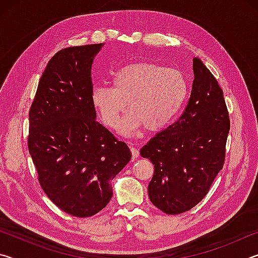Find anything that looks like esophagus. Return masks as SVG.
Returning a JSON list of instances; mask_svg holds the SVG:
<instances>
[{"label": "esophagus", "mask_w": 258, "mask_h": 258, "mask_svg": "<svg viewBox=\"0 0 258 258\" xmlns=\"http://www.w3.org/2000/svg\"><path fill=\"white\" fill-rule=\"evenodd\" d=\"M130 148H131V152H132V158L133 159H137L138 157H139V155H140L139 150L137 149V148H134L133 146H130Z\"/></svg>", "instance_id": "34e87169"}]
</instances>
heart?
<instances>
[{
    "label": "heart",
    "instance_id": "b5f03b06",
    "mask_svg": "<svg viewBox=\"0 0 258 258\" xmlns=\"http://www.w3.org/2000/svg\"><path fill=\"white\" fill-rule=\"evenodd\" d=\"M112 85H95L91 93L93 106L104 124L119 133L132 135L145 127L157 132L171 125L186 101L189 87L183 74L174 68L140 61L126 64L112 77Z\"/></svg>",
    "mask_w": 258,
    "mask_h": 258
}]
</instances>
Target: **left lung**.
<instances>
[{"label":"left lung","instance_id":"obj_1","mask_svg":"<svg viewBox=\"0 0 258 258\" xmlns=\"http://www.w3.org/2000/svg\"><path fill=\"white\" fill-rule=\"evenodd\" d=\"M229 130L223 91L203 61L195 58L184 112L140 150L155 166L148 185L150 202L171 215L202 202L223 168Z\"/></svg>","mask_w":258,"mask_h":258}]
</instances>
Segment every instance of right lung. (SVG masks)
<instances>
[{
	"instance_id": "add662e5",
	"label": "right lung",
	"mask_w": 258,
	"mask_h": 258,
	"mask_svg": "<svg viewBox=\"0 0 258 258\" xmlns=\"http://www.w3.org/2000/svg\"><path fill=\"white\" fill-rule=\"evenodd\" d=\"M103 45L67 47L52 56L29 110L28 150L42 189L77 217L107 206L110 181L132 157L125 142L95 120L91 68Z\"/></svg>"
}]
</instances>
